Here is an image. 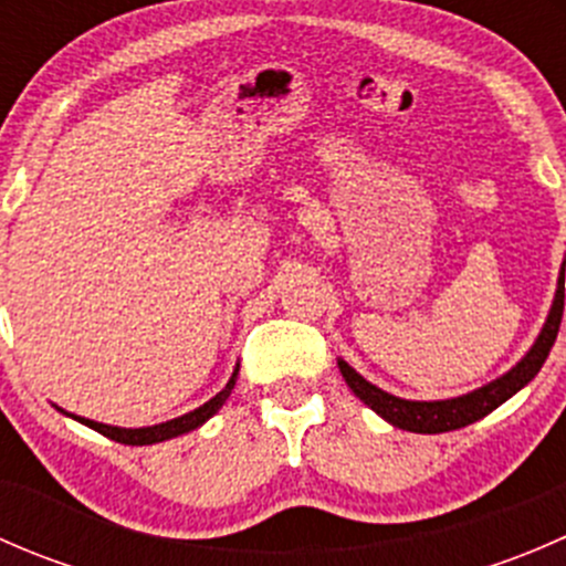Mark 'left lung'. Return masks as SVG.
I'll list each match as a JSON object with an SVG mask.
<instances>
[{
  "instance_id": "obj_1",
  "label": "left lung",
  "mask_w": 566,
  "mask_h": 566,
  "mask_svg": "<svg viewBox=\"0 0 566 566\" xmlns=\"http://www.w3.org/2000/svg\"><path fill=\"white\" fill-rule=\"evenodd\" d=\"M564 271L566 260L562 265V279H558L556 301L551 306V315H547L545 328H542L539 339L534 342V347L526 353L517 367H512L504 378L493 380V384L482 386V389L465 394V397L454 399H441V402H410V399H399L386 394L378 386H373L369 380H364L361 375L353 367H347L345 361H339L342 378L347 380L353 394L361 399L364 405L375 410L378 416H384L386 421H391L394 427L408 432H427V436H436V432H452L460 427L473 424V421L484 419L488 413H493L501 402L517 394L528 380H534V375L539 373L542 364H545L547 353H551L553 342L558 336V325H562L564 315Z\"/></svg>"
}]
</instances>
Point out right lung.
<instances>
[{
    "instance_id": "add662e5",
    "label": "right lung",
    "mask_w": 566,
    "mask_h": 566,
    "mask_svg": "<svg viewBox=\"0 0 566 566\" xmlns=\"http://www.w3.org/2000/svg\"><path fill=\"white\" fill-rule=\"evenodd\" d=\"M235 378H238V369L232 373L230 384L224 386L219 394H216L210 402H205L202 408L191 410V413L180 416V419H172L167 421V424H156V427H142V430H123V427H108V424H98V421H90V419H82V416H73V419H78L82 424L93 427L95 432H101V436L112 438V441L117 443H125V447H150V443H161V441H169V438H177L182 436V432H191L197 430L199 424H205V421L210 419V416L216 413V410L224 405V399L230 397L232 386H235Z\"/></svg>"
}]
</instances>
